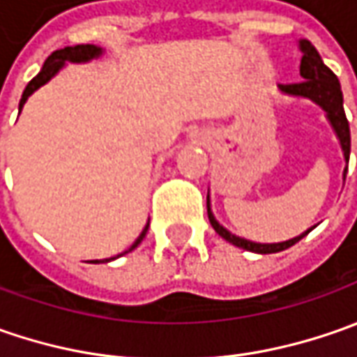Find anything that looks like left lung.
Wrapping results in <instances>:
<instances>
[{
    "label": "left lung",
    "instance_id": "obj_1",
    "mask_svg": "<svg viewBox=\"0 0 357 357\" xmlns=\"http://www.w3.org/2000/svg\"><path fill=\"white\" fill-rule=\"evenodd\" d=\"M300 51L304 53L302 55V63H300V75L304 77L302 83H292V85H278L282 93L286 95H292V97H306L312 99L316 105H320L324 111H326V117L330 121V125L336 130V137L340 139L342 144V151H344V158L346 162L350 160V123L346 119L344 113V95H342V87H340V81L337 77L324 65L320 53L316 51V47L310 43L308 39H302L300 41ZM346 172L348 167L344 169V178H346ZM206 211H208V220L216 230L218 236H222L228 240L230 244L244 248V250H250L256 254H274L282 252L290 246H294L298 240H302L308 232H312V228L302 232L300 236L296 238L286 240V242H274V244H260V242H252V240L240 238L236 234L228 232L227 228L222 225H218V220L214 218L213 211H211V197H206Z\"/></svg>",
    "mask_w": 357,
    "mask_h": 357
}]
</instances>
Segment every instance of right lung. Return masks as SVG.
<instances>
[{
  "mask_svg": "<svg viewBox=\"0 0 357 357\" xmlns=\"http://www.w3.org/2000/svg\"><path fill=\"white\" fill-rule=\"evenodd\" d=\"M101 53H103V49L97 47V45H73V47H65V49H57V51H53L47 59H45V63H43L41 71H39V73H37V75L27 83V87H25L23 95H21L20 111L23 109L25 101L33 95L35 91L39 89L41 85H45L47 81H51V77H55L57 73H59V69L65 65V61L85 63V61H91V59H95V57H99ZM146 230H149V222H146V227L143 228V232L139 234V238L132 242V246H130L129 250H125L123 254L135 250V248L143 242ZM123 254H119V256H123ZM109 260H115V258H105L103 262H109ZM95 264H99V260H95Z\"/></svg>",
  "mask_w": 357,
  "mask_h": 357,
  "instance_id": "obj_1",
  "label": "right lung"
}]
</instances>
